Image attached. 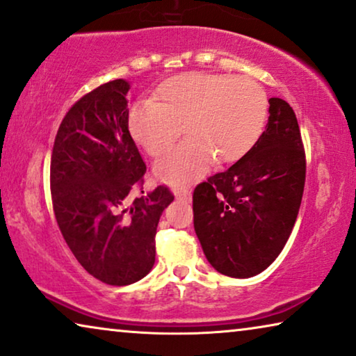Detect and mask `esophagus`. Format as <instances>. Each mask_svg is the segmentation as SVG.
Listing matches in <instances>:
<instances>
[{"instance_id":"esophagus-1","label":"esophagus","mask_w":356,"mask_h":356,"mask_svg":"<svg viewBox=\"0 0 356 356\" xmlns=\"http://www.w3.org/2000/svg\"><path fill=\"white\" fill-rule=\"evenodd\" d=\"M175 196H177V199H189L191 197V193H189L188 189H177V191H175Z\"/></svg>"}]
</instances>
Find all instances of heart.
Instances as JSON below:
<instances>
[{"mask_svg":"<svg viewBox=\"0 0 356 356\" xmlns=\"http://www.w3.org/2000/svg\"><path fill=\"white\" fill-rule=\"evenodd\" d=\"M269 100L259 82L248 76L183 72L157 87L154 104L129 110L133 139L152 157L167 152L184 131L183 140L155 165L170 184L202 177L216 159L233 163L250 152L264 131Z\"/></svg>","mask_w":356,"mask_h":356,"instance_id":"heart-1","label":"heart"}]
</instances>
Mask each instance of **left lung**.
<instances>
[{"mask_svg": "<svg viewBox=\"0 0 356 356\" xmlns=\"http://www.w3.org/2000/svg\"><path fill=\"white\" fill-rule=\"evenodd\" d=\"M269 121L254 147L193 194L194 230L207 261L223 275L246 279L284 250L303 197L306 157L298 121L282 99H269Z\"/></svg>", "mask_w": 356, "mask_h": 356, "instance_id": "1", "label": "left lung"}]
</instances>
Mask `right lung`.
Returning <instances> with one entry per match:
<instances>
[{
  "instance_id": "add662e5",
  "label": "right lung",
  "mask_w": 356,
  "mask_h": 356,
  "mask_svg": "<svg viewBox=\"0 0 356 356\" xmlns=\"http://www.w3.org/2000/svg\"><path fill=\"white\" fill-rule=\"evenodd\" d=\"M128 90L115 79L81 97L58 128L50 163L66 245L90 275L115 286L152 269L160 216L175 199L165 184L144 194L147 168L128 129Z\"/></svg>"
}]
</instances>
